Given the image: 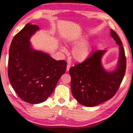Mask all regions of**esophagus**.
I'll use <instances>...</instances> for the list:
<instances>
[{
  "mask_svg": "<svg viewBox=\"0 0 133 133\" xmlns=\"http://www.w3.org/2000/svg\"><path fill=\"white\" fill-rule=\"evenodd\" d=\"M70 67H71L70 64H67V69H66V70H67V71H69V69H70Z\"/></svg>",
  "mask_w": 133,
  "mask_h": 133,
  "instance_id": "obj_1",
  "label": "esophagus"
}]
</instances>
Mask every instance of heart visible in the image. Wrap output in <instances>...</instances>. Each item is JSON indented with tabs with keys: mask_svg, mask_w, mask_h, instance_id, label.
Segmentation results:
<instances>
[{
	"mask_svg": "<svg viewBox=\"0 0 133 133\" xmlns=\"http://www.w3.org/2000/svg\"><path fill=\"white\" fill-rule=\"evenodd\" d=\"M69 42L75 46L72 50V56L75 60L78 62H83L88 58L91 52V46L89 43H85V39L70 41ZM61 49L66 52V49L64 47H61Z\"/></svg>",
	"mask_w": 133,
	"mask_h": 133,
	"instance_id": "1",
	"label": "heart"
}]
</instances>
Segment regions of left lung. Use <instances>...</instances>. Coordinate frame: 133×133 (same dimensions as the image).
Listing matches in <instances>:
<instances>
[{"label": "left lung", "mask_w": 133, "mask_h": 133, "mask_svg": "<svg viewBox=\"0 0 133 133\" xmlns=\"http://www.w3.org/2000/svg\"><path fill=\"white\" fill-rule=\"evenodd\" d=\"M110 36L119 49L118 65L114 70L108 72L102 64L107 50L95 51L85 61L69 70L73 96L85 106H97L112 98L123 80L126 70L124 49L118 35L112 29Z\"/></svg>", "instance_id": "obj_1"}]
</instances>
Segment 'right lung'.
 Instances as JSON below:
<instances>
[{
	"instance_id": "right-lung-1",
	"label": "right lung",
	"mask_w": 133,
	"mask_h": 133,
	"mask_svg": "<svg viewBox=\"0 0 133 133\" xmlns=\"http://www.w3.org/2000/svg\"><path fill=\"white\" fill-rule=\"evenodd\" d=\"M39 30L37 25L27 24L14 37L9 48L10 83L19 98L30 104L45 102L52 94L67 67L66 61H57L33 48L30 39Z\"/></svg>"
}]
</instances>
